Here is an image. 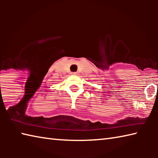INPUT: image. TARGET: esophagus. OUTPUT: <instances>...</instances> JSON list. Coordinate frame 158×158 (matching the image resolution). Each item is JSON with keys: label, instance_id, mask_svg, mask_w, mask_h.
I'll return each instance as SVG.
<instances>
[{"label": "esophagus", "instance_id": "esophagus-1", "mask_svg": "<svg viewBox=\"0 0 158 158\" xmlns=\"http://www.w3.org/2000/svg\"><path fill=\"white\" fill-rule=\"evenodd\" d=\"M71 74H72V75H74V76H76V75H77V74H78V73H71Z\"/></svg>", "mask_w": 158, "mask_h": 158}]
</instances>
